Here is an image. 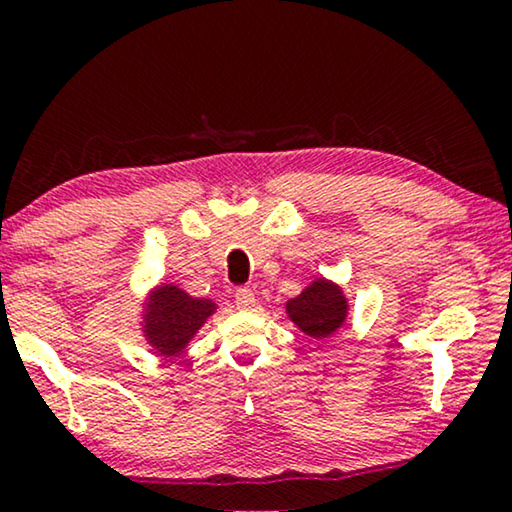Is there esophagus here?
I'll list each match as a JSON object with an SVG mask.
<instances>
[{"label": "esophagus", "instance_id": "obj_1", "mask_svg": "<svg viewBox=\"0 0 512 512\" xmlns=\"http://www.w3.org/2000/svg\"><path fill=\"white\" fill-rule=\"evenodd\" d=\"M235 303H237V310H242V312L254 310V305H256L254 291L247 289V286H242V289H237V293H235Z\"/></svg>", "mask_w": 512, "mask_h": 512}]
</instances>
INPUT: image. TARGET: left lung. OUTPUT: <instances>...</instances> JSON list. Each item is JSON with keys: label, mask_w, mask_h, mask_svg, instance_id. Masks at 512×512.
<instances>
[{"label": "left lung", "mask_w": 512, "mask_h": 512, "mask_svg": "<svg viewBox=\"0 0 512 512\" xmlns=\"http://www.w3.org/2000/svg\"><path fill=\"white\" fill-rule=\"evenodd\" d=\"M284 312L307 338L326 340L347 324L349 300L333 279L314 277L296 298L286 300Z\"/></svg>", "instance_id": "1"}]
</instances>
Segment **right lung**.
<instances>
[{
	"instance_id": "right-lung-1",
	"label": "right lung",
	"mask_w": 512,
	"mask_h": 512,
	"mask_svg": "<svg viewBox=\"0 0 512 512\" xmlns=\"http://www.w3.org/2000/svg\"><path fill=\"white\" fill-rule=\"evenodd\" d=\"M219 310L209 298H195L177 284L160 282L146 293L139 312V326L146 345L163 359L184 354L207 319Z\"/></svg>"
}]
</instances>
